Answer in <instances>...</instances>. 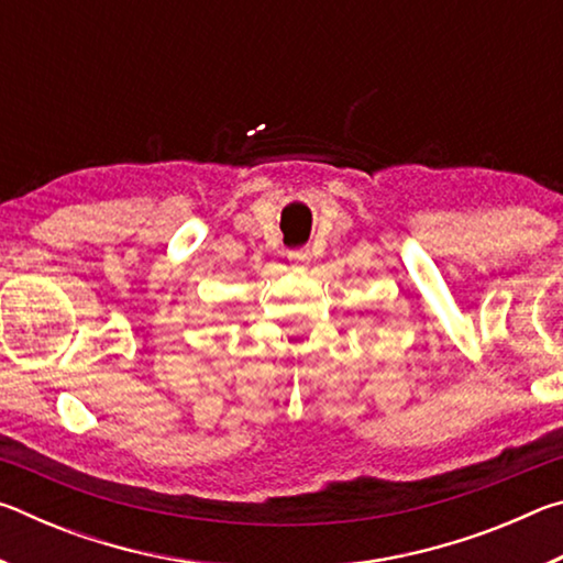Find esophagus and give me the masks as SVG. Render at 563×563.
Masks as SVG:
<instances>
[{
  "mask_svg": "<svg viewBox=\"0 0 563 563\" xmlns=\"http://www.w3.org/2000/svg\"><path fill=\"white\" fill-rule=\"evenodd\" d=\"M288 258H290L292 265H298V268H305V265L310 263V253L302 251V247H300V251H292V253L288 255Z\"/></svg>",
  "mask_w": 563,
  "mask_h": 563,
  "instance_id": "obj_1",
  "label": "esophagus"
}]
</instances>
